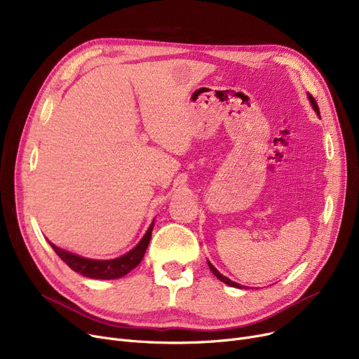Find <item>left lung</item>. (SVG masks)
I'll use <instances>...</instances> for the list:
<instances>
[{"label":"left lung","mask_w":359,"mask_h":359,"mask_svg":"<svg viewBox=\"0 0 359 359\" xmlns=\"http://www.w3.org/2000/svg\"><path fill=\"white\" fill-rule=\"evenodd\" d=\"M309 99H310V103H311V106H313V109L316 110V113H317V115H318V118H320V110H318V106H317V102L314 100V97L311 96V94H309ZM208 266H210V269H211V272L219 279V280H222L224 282V284H227V285H230V287H234V288H243L240 284H237V282H233L231 279H229L227 276H224V275H221L212 265H211V263L208 262ZM244 288H246V287H244Z\"/></svg>","instance_id":"8db88e82"}]
</instances>
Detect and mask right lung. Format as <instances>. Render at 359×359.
<instances>
[{"instance_id":"obj_1","label":"right lung","mask_w":359,"mask_h":359,"mask_svg":"<svg viewBox=\"0 0 359 359\" xmlns=\"http://www.w3.org/2000/svg\"><path fill=\"white\" fill-rule=\"evenodd\" d=\"M153 227H154V221L151 222L149 229L147 230V233L144 234V237L134 249L128 252L126 255L111 260H94V259L81 257L79 255H74L64 249L56 248L50 241L49 244L55 250V253L58 255L74 272L81 273L83 276L93 278V279H118L125 276L128 272H130L132 269L140 265L149 244Z\"/></svg>"}]
</instances>
